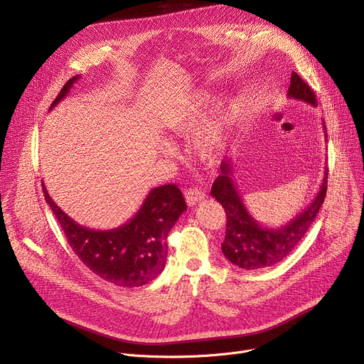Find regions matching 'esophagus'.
I'll return each mask as SVG.
<instances>
[{"mask_svg":"<svg viewBox=\"0 0 364 364\" xmlns=\"http://www.w3.org/2000/svg\"><path fill=\"white\" fill-rule=\"evenodd\" d=\"M184 198H186L187 205L193 206V205H196L198 202L205 199V193L200 188L193 187V188H188V190L184 191Z\"/></svg>","mask_w":364,"mask_h":364,"instance_id":"esophagus-1","label":"esophagus"}]
</instances>
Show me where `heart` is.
<instances>
[{"mask_svg":"<svg viewBox=\"0 0 364 364\" xmlns=\"http://www.w3.org/2000/svg\"><path fill=\"white\" fill-rule=\"evenodd\" d=\"M213 101V95L208 92H198L195 96L171 109L165 117V132L173 137L188 136L199 126L202 118L208 112ZM231 123V108L223 105L218 111L206 119L205 123L193 133L191 151L199 159L205 162H213L220 156L228 140ZM171 149L166 148L165 152Z\"/></svg>","mask_w":364,"mask_h":364,"instance_id":"heart-1","label":"heart"}]
</instances>
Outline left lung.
I'll return each mask as SVG.
<instances>
[{"instance_id": "8db88e82", "label": "left lung", "mask_w": 364, "mask_h": 364, "mask_svg": "<svg viewBox=\"0 0 364 364\" xmlns=\"http://www.w3.org/2000/svg\"><path fill=\"white\" fill-rule=\"evenodd\" d=\"M287 95L291 100L316 105V95L297 73L291 75ZM323 130H326L325 126ZM220 169L221 174L213 181L210 195L223 205L227 213L225 240L221 246L224 256L232 264L246 271L268 268L284 260L300 243L325 200L328 168L325 166L322 184L311 203L285 225L275 228L260 225L245 206L232 180L234 166L231 159H224Z\"/></svg>"}]
</instances>
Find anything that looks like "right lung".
<instances>
[{"instance_id":"obj_1","label":"right lung","mask_w":364,"mask_h":364,"mask_svg":"<svg viewBox=\"0 0 364 364\" xmlns=\"http://www.w3.org/2000/svg\"><path fill=\"white\" fill-rule=\"evenodd\" d=\"M79 76L70 79L50 111L68 95ZM46 203L51 206L68 245L87 268L118 287H140L155 279L165 268L166 237L187 209L176 184L149 191L143 205L129 223L114 230L100 231L79 225L55 205L42 184Z\"/></svg>"}]
</instances>
